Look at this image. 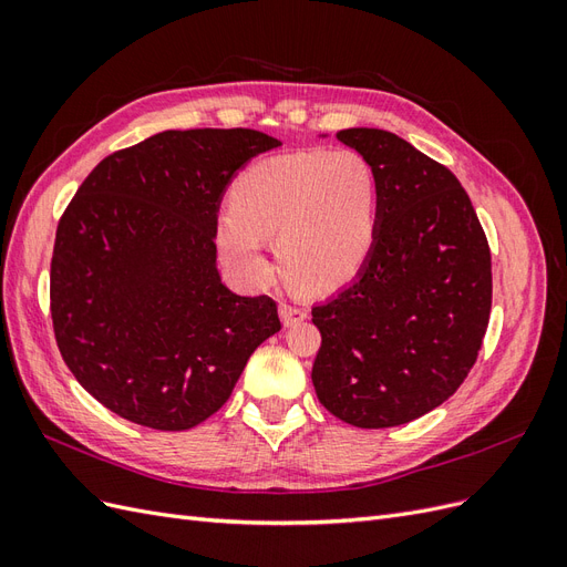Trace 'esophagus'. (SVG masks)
Instances as JSON below:
<instances>
[{"label":"esophagus","mask_w":567,"mask_h":567,"mask_svg":"<svg viewBox=\"0 0 567 567\" xmlns=\"http://www.w3.org/2000/svg\"><path fill=\"white\" fill-rule=\"evenodd\" d=\"M281 319L286 326H293L302 319H307V310L296 302H288V300H281Z\"/></svg>","instance_id":"1"}]
</instances>
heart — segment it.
I'll list each match as a JSON object with an SVG mask.
<instances>
[{"mask_svg":"<svg viewBox=\"0 0 567 567\" xmlns=\"http://www.w3.org/2000/svg\"><path fill=\"white\" fill-rule=\"evenodd\" d=\"M231 213L217 219V246L248 279L269 277L267 238L284 269L310 290L352 281L379 234V182L352 148L298 151L255 163L231 188Z\"/></svg>","mask_w":567,"mask_h":567,"instance_id":"obj_1","label":"heart"}]
</instances>
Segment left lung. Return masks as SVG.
<instances>
[{
	"instance_id": "8db88e82",
	"label": "left lung",
	"mask_w": 567,
	"mask_h": 567,
	"mask_svg": "<svg viewBox=\"0 0 567 567\" xmlns=\"http://www.w3.org/2000/svg\"><path fill=\"white\" fill-rule=\"evenodd\" d=\"M379 182V234L359 277L312 307L319 402L354 427H392L450 400L492 310V255L466 188L402 136L340 130Z\"/></svg>"
}]
</instances>
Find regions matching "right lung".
Instances as JSON below:
<instances>
[{
	"instance_id": "right-lung-1",
	"label": "right lung",
	"mask_w": 567,
	"mask_h": 567,
	"mask_svg": "<svg viewBox=\"0 0 567 567\" xmlns=\"http://www.w3.org/2000/svg\"><path fill=\"white\" fill-rule=\"evenodd\" d=\"M281 146L234 130H167L101 161L63 210L49 271L56 346L113 414L188 431L229 400L281 329L269 296L221 284L217 210L238 167Z\"/></svg>"
}]
</instances>
